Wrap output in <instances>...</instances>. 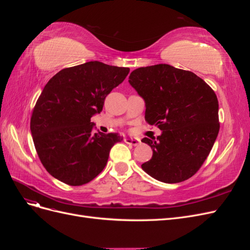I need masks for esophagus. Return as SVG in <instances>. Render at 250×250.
Wrapping results in <instances>:
<instances>
[{
    "label": "esophagus",
    "instance_id": "esophagus-1",
    "mask_svg": "<svg viewBox=\"0 0 250 250\" xmlns=\"http://www.w3.org/2000/svg\"><path fill=\"white\" fill-rule=\"evenodd\" d=\"M125 143L128 144V145H132V146H138L141 144V141L139 139H135V138H131V137H127L125 138Z\"/></svg>",
    "mask_w": 250,
    "mask_h": 250
}]
</instances>
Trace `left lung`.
Returning a JSON list of instances; mask_svg holds the SVG:
<instances>
[{
	"label": "left lung",
	"instance_id": "left-lung-1",
	"mask_svg": "<svg viewBox=\"0 0 250 250\" xmlns=\"http://www.w3.org/2000/svg\"><path fill=\"white\" fill-rule=\"evenodd\" d=\"M128 82L145 101V120L162 130L156 139L142 140L153 151L142 169L166 184L192 177L220 128L214 90L194 73L165 63L139 67Z\"/></svg>",
	"mask_w": 250,
	"mask_h": 250
}]
</instances>
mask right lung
I'll list each match as a JSON object with an SVG mask.
<instances>
[{
    "label": "right lung",
    "mask_w": 250,
    "mask_h": 250,
    "mask_svg": "<svg viewBox=\"0 0 250 250\" xmlns=\"http://www.w3.org/2000/svg\"><path fill=\"white\" fill-rule=\"evenodd\" d=\"M129 67L88 62L59 71L44 85L30 129L36 152L53 177L70 186L89 183L106 166L118 133H94L90 118L122 83Z\"/></svg>",
    "instance_id": "1"
}]
</instances>
